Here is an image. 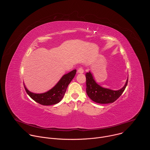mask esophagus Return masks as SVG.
<instances>
[{
    "instance_id": "1",
    "label": "esophagus",
    "mask_w": 150,
    "mask_h": 150,
    "mask_svg": "<svg viewBox=\"0 0 150 150\" xmlns=\"http://www.w3.org/2000/svg\"><path fill=\"white\" fill-rule=\"evenodd\" d=\"M77 72L78 73H80V74H82V73H83V69L82 67H79L77 69Z\"/></svg>"
}]
</instances>
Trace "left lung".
<instances>
[{"mask_svg":"<svg viewBox=\"0 0 150 150\" xmlns=\"http://www.w3.org/2000/svg\"><path fill=\"white\" fill-rule=\"evenodd\" d=\"M86 92L88 96L94 102L100 104H109L115 101L123 93L127 86L128 78L125 86L119 90L113 91L104 88L94 81L90 72L86 75Z\"/></svg>","mask_w":150,"mask_h":150,"instance_id":"obj_1","label":"left lung"}]
</instances>
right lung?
<instances>
[{
    "label": "right lung",
    "instance_id": "obj_1",
    "mask_svg": "<svg viewBox=\"0 0 150 150\" xmlns=\"http://www.w3.org/2000/svg\"><path fill=\"white\" fill-rule=\"evenodd\" d=\"M76 72V70L74 69L68 74L64 75L53 88L45 93H33L29 91L25 86L24 88L29 96L38 103L44 105H53L61 101L65 95L68 85L74 78Z\"/></svg>",
    "mask_w": 150,
    "mask_h": 150
}]
</instances>
